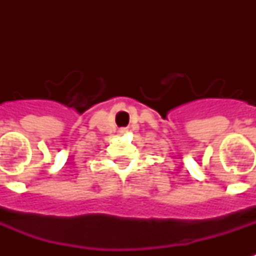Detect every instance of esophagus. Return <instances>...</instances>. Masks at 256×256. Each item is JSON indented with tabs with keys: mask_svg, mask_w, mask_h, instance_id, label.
<instances>
[{
	"mask_svg": "<svg viewBox=\"0 0 256 256\" xmlns=\"http://www.w3.org/2000/svg\"><path fill=\"white\" fill-rule=\"evenodd\" d=\"M118 132H120V136H124V134H126V132H128V128H120V130H118Z\"/></svg>",
	"mask_w": 256,
	"mask_h": 256,
	"instance_id": "obj_1",
	"label": "esophagus"
}]
</instances>
